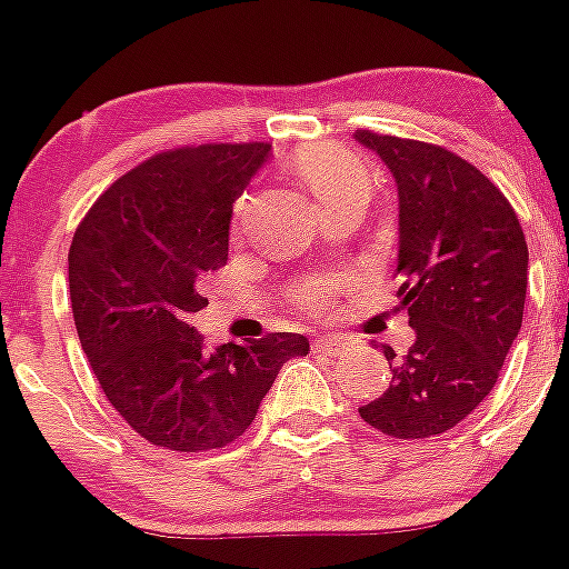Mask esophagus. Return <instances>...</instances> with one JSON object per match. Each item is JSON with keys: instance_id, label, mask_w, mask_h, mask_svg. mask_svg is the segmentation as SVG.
I'll list each match as a JSON object with an SVG mask.
<instances>
[{"instance_id": "1", "label": "esophagus", "mask_w": 569, "mask_h": 569, "mask_svg": "<svg viewBox=\"0 0 569 569\" xmlns=\"http://www.w3.org/2000/svg\"><path fill=\"white\" fill-rule=\"evenodd\" d=\"M313 347H317L319 352H336L338 355V352H343V349L352 347V341L343 336H321L313 341Z\"/></svg>"}]
</instances>
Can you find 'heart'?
Returning <instances> with one entry per match:
<instances>
[{
  "instance_id": "heart-1",
  "label": "heart",
  "mask_w": 569,
  "mask_h": 569,
  "mask_svg": "<svg viewBox=\"0 0 569 569\" xmlns=\"http://www.w3.org/2000/svg\"><path fill=\"white\" fill-rule=\"evenodd\" d=\"M297 170L306 178L308 187L313 189L321 209L338 203V200L349 198L355 192H369L371 194V173L352 151L347 148L330 146V142H319V146H308L297 153ZM244 203L239 200L237 206V222L242 217ZM336 291L332 280H302L291 291V300L302 311L317 313L327 306V300Z\"/></svg>"
}]
</instances>
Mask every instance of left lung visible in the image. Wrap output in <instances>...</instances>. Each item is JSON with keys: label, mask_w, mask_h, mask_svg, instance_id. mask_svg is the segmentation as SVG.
Listing matches in <instances>:
<instances>
[{"label": "left lung", "mask_w": 569, "mask_h": 569, "mask_svg": "<svg viewBox=\"0 0 569 569\" xmlns=\"http://www.w3.org/2000/svg\"><path fill=\"white\" fill-rule=\"evenodd\" d=\"M399 189L401 306L416 341L382 343L393 380L360 407L377 432L399 440L443 435L498 382L523 325L529 248L512 203L455 151L407 137L355 131Z\"/></svg>", "instance_id": "1"}]
</instances>
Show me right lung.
<instances>
[{"label": "right lung", "instance_id": "1", "mask_svg": "<svg viewBox=\"0 0 569 569\" xmlns=\"http://www.w3.org/2000/svg\"><path fill=\"white\" fill-rule=\"evenodd\" d=\"M269 142H206L157 153L90 206L68 252L73 325L109 405L170 451L242 438L280 366L308 355L300 332L206 349L189 325L203 278L228 261L233 200Z\"/></svg>", "mask_w": 569, "mask_h": 569}]
</instances>
